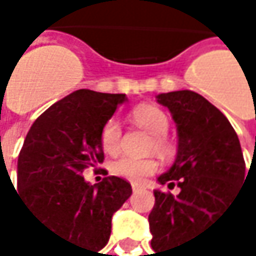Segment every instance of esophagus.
Returning a JSON list of instances; mask_svg holds the SVG:
<instances>
[{"instance_id": "esophagus-1", "label": "esophagus", "mask_w": 256, "mask_h": 256, "mask_svg": "<svg viewBox=\"0 0 256 256\" xmlns=\"http://www.w3.org/2000/svg\"><path fill=\"white\" fill-rule=\"evenodd\" d=\"M142 189H144V188H142L141 184H136V182L132 184V190H134V192H140V190H142Z\"/></svg>"}]
</instances>
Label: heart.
<instances>
[{
  "mask_svg": "<svg viewBox=\"0 0 256 256\" xmlns=\"http://www.w3.org/2000/svg\"><path fill=\"white\" fill-rule=\"evenodd\" d=\"M134 122L152 135V147L158 152L169 150V142L164 135L169 130V118L156 106L142 104L132 112ZM121 124L116 118L107 120L101 129L100 141L106 154L115 155L121 146ZM156 170V161L152 158H134V156H120L110 162V172L129 181H142Z\"/></svg>",
  "mask_w": 256,
  "mask_h": 256,
  "instance_id": "obj_1",
  "label": "heart"
}]
</instances>
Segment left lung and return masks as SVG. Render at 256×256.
I'll use <instances>...</instances> for the list:
<instances>
[{
  "label": "left lung",
  "mask_w": 256,
  "mask_h": 256,
  "mask_svg": "<svg viewBox=\"0 0 256 256\" xmlns=\"http://www.w3.org/2000/svg\"><path fill=\"white\" fill-rule=\"evenodd\" d=\"M156 101L170 110L178 132L175 161L158 182L178 186L180 194L154 190L150 244L155 256H190L189 244L229 208L250 170L232 124L204 96L176 90Z\"/></svg>",
  "instance_id": "1"
}]
</instances>
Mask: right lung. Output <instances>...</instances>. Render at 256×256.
Here are the masks:
<instances>
[{
    "label": "right lung",
    "mask_w": 256,
    "mask_h": 256,
    "mask_svg": "<svg viewBox=\"0 0 256 256\" xmlns=\"http://www.w3.org/2000/svg\"><path fill=\"white\" fill-rule=\"evenodd\" d=\"M124 101V94L75 90L36 118L18 156V192L30 215L87 256L107 244L114 214L132 195L122 178L92 186L82 176L102 162L101 129Z\"/></svg>",
    "instance_id": "add662e5"
}]
</instances>
